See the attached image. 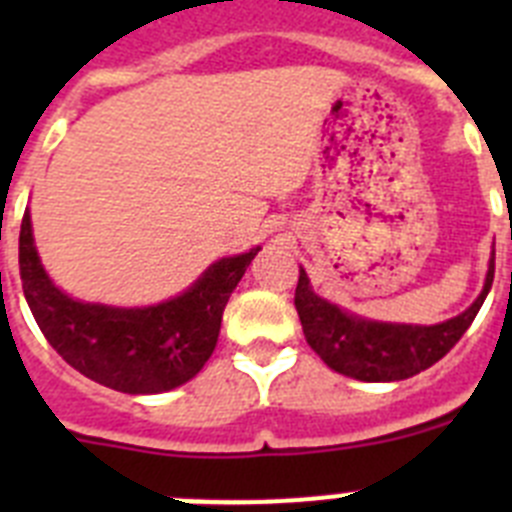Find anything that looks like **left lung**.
Segmentation results:
<instances>
[{"mask_svg":"<svg viewBox=\"0 0 512 512\" xmlns=\"http://www.w3.org/2000/svg\"><path fill=\"white\" fill-rule=\"evenodd\" d=\"M495 279V251L487 264L485 287L477 300L456 318L436 325L382 323L361 318L312 292L310 277L300 266L295 307L307 343L333 372L359 382H397L420 374L449 354L467 333Z\"/></svg>","mask_w":512,"mask_h":512,"instance_id":"obj_1","label":"left lung"}]
</instances>
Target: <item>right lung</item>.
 I'll return each mask as SVG.
<instances>
[{"label": "right lung", "mask_w": 512, "mask_h": 512, "mask_svg": "<svg viewBox=\"0 0 512 512\" xmlns=\"http://www.w3.org/2000/svg\"><path fill=\"white\" fill-rule=\"evenodd\" d=\"M261 246L225 256L182 295L146 307L74 300L53 284L35 248L30 210L20 225V279L35 323L66 364L128 395H158L200 374L220 336L223 310Z\"/></svg>", "instance_id": "add662e5"}]
</instances>
